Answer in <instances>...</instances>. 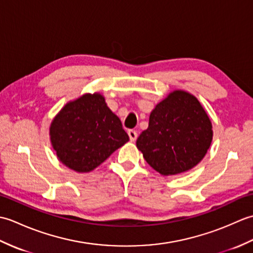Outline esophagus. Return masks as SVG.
<instances>
[{
    "mask_svg": "<svg viewBox=\"0 0 253 253\" xmlns=\"http://www.w3.org/2000/svg\"><path fill=\"white\" fill-rule=\"evenodd\" d=\"M128 136H129L130 141H136V139H137V132H136L135 130H132V129L128 130Z\"/></svg>",
    "mask_w": 253,
    "mask_h": 253,
    "instance_id": "34e87169",
    "label": "esophagus"
}]
</instances>
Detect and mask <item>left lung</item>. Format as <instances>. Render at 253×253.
I'll use <instances>...</instances> for the list:
<instances>
[{
	"mask_svg": "<svg viewBox=\"0 0 253 253\" xmlns=\"http://www.w3.org/2000/svg\"><path fill=\"white\" fill-rule=\"evenodd\" d=\"M212 124L197 98L176 90L155 106L148 129L137 139L147 163L169 176L191 169L207 154Z\"/></svg>",
	"mask_w": 253,
	"mask_h": 253,
	"instance_id": "obj_1",
	"label": "left lung"
}]
</instances>
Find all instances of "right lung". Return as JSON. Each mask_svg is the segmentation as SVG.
I'll return each instance as SVG.
<instances>
[{
  "mask_svg": "<svg viewBox=\"0 0 253 253\" xmlns=\"http://www.w3.org/2000/svg\"><path fill=\"white\" fill-rule=\"evenodd\" d=\"M50 136L58 160L79 173L94 169L129 140L99 93L84 94L64 106L51 124Z\"/></svg>",
  "mask_w": 253,
  "mask_h": 253,
  "instance_id": "right-lung-1",
  "label": "right lung"
}]
</instances>
